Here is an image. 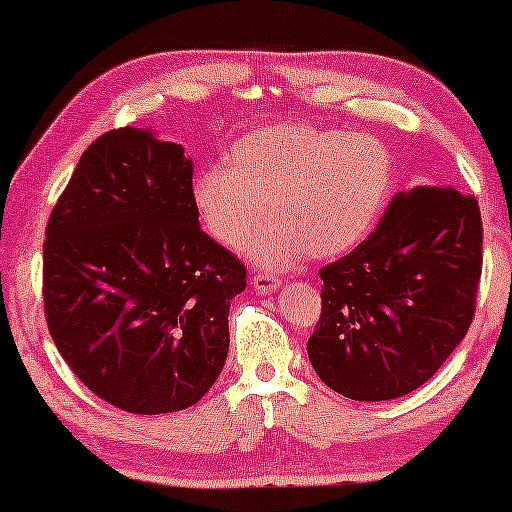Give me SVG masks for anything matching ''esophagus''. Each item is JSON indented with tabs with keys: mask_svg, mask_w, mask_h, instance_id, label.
<instances>
[{
	"mask_svg": "<svg viewBox=\"0 0 512 512\" xmlns=\"http://www.w3.org/2000/svg\"><path fill=\"white\" fill-rule=\"evenodd\" d=\"M251 284H254V289L258 291V293H270V291H275L279 284V279L277 277H272V275H265V272H256L254 277H251Z\"/></svg>",
	"mask_w": 512,
	"mask_h": 512,
	"instance_id": "34e87169",
	"label": "esophagus"
}]
</instances>
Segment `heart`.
<instances>
[{"label":"heart","mask_w":512,"mask_h":512,"mask_svg":"<svg viewBox=\"0 0 512 512\" xmlns=\"http://www.w3.org/2000/svg\"><path fill=\"white\" fill-rule=\"evenodd\" d=\"M394 163L380 139L366 132L305 123H275L230 146L226 165H209L193 179L202 226L228 249L251 242V261L284 270L356 247L389 198Z\"/></svg>","instance_id":"1"}]
</instances>
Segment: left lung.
I'll use <instances>...</instances> for the list:
<instances>
[{
    "label": "left lung",
    "instance_id": "left-lung-1",
    "mask_svg": "<svg viewBox=\"0 0 512 512\" xmlns=\"http://www.w3.org/2000/svg\"><path fill=\"white\" fill-rule=\"evenodd\" d=\"M482 275L478 200L454 188L396 193L352 254L319 270L312 368L352 401L401 398L436 375L471 326Z\"/></svg>",
    "mask_w": 512,
    "mask_h": 512
}]
</instances>
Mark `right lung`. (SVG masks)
<instances>
[{"label":"right lung","instance_id":"obj_1","mask_svg":"<svg viewBox=\"0 0 512 512\" xmlns=\"http://www.w3.org/2000/svg\"><path fill=\"white\" fill-rule=\"evenodd\" d=\"M240 258L198 223L193 165L149 130L83 151L44 242L48 333L72 373L132 415L191 408L228 356Z\"/></svg>","mask_w":512,"mask_h":512}]
</instances>
